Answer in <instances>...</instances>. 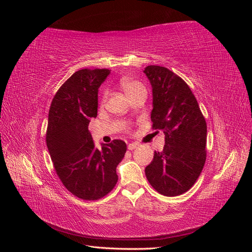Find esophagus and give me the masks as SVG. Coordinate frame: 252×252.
Here are the masks:
<instances>
[{
    "label": "esophagus",
    "mask_w": 252,
    "mask_h": 252,
    "mask_svg": "<svg viewBox=\"0 0 252 252\" xmlns=\"http://www.w3.org/2000/svg\"><path fill=\"white\" fill-rule=\"evenodd\" d=\"M138 146H139L138 143H130V144H128L127 148H128L129 150H133V149H135Z\"/></svg>",
    "instance_id": "34e87169"
}]
</instances>
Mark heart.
<instances>
[{"instance_id":"b5f03b06","label":"heart","mask_w":252,"mask_h":252,"mask_svg":"<svg viewBox=\"0 0 252 252\" xmlns=\"http://www.w3.org/2000/svg\"><path fill=\"white\" fill-rule=\"evenodd\" d=\"M120 84H121L122 89L125 91V94L127 95L132 94L134 90L143 87V85H142L141 83L136 82V81H133V80H130V79H123V80L121 81Z\"/></svg>"}]
</instances>
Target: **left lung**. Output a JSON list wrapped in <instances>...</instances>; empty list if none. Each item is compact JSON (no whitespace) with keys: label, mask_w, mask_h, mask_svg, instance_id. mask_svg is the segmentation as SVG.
Here are the masks:
<instances>
[{"label":"left lung","mask_w":252,"mask_h":252,"mask_svg":"<svg viewBox=\"0 0 252 252\" xmlns=\"http://www.w3.org/2000/svg\"><path fill=\"white\" fill-rule=\"evenodd\" d=\"M152 88V127L165 134L163 151H155L145 168L150 185L166 196L186 192L206 161L207 125L189 86L168 68L144 69Z\"/></svg>","instance_id":"left-lung-1"}]
</instances>
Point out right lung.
Wrapping results in <instances>:
<instances>
[{
  "instance_id": "right-lung-1",
  "label": "right lung",
  "mask_w": 252,
  "mask_h": 252,
  "mask_svg": "<svg viewBox=\"0 0 252 252\" xmlns=\"http://www.w3.org/2000/svg\"><path fill=\"white\" fill-rule=\"evenodd\" d=\"M109 69L74 72L51 102L46 143L56 172L63 185L82 200H98L118 182L117 166L127 150L126 143L113 140L97 149L88 130L97 114V93Z\"/></svg>"
}]
</instances>
